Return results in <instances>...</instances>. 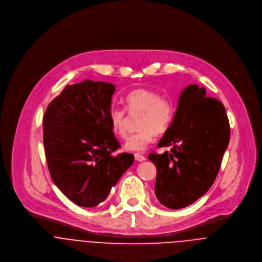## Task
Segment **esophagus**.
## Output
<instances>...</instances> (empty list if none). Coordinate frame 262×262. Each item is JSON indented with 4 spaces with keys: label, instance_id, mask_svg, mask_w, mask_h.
Wrapping results in <instances>:
<instances>
[{
    "label": "esophagus",
    "instance_id": "esophagus-1",
    "mask_svg": "<svg viewBox=\"0 0 262 262\" xmlns=\"http://www.w3.org/2000/svg\"><path fill=\"white\" fill-rule=\"evenodd\" d=\"M134 157H135V160H137V161L146 160V157L144 155H142L141 153H134Z\"/></svg>",
    "mask_w": 262,
    "mask_h": 262
}]
</instances>
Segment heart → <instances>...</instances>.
Returning <instances> with one entry per match:
<instances>
[{
	"instance_id": "1",
	"label": "heart",
	"mask_w": 262,
	"mask_h": 262,
	"mask_svg": "<svg viewBox=\"0 0 262 262\" xmlns=\"http://www.w3.org/2000/svg\"><path fill=\"white\" fill-rule=\"evenodd\" d=\"M125 101L129 112H141L138 122L140 130L128 137L125 149L143 151L152 142L156 133H163L169 128L176 112L173 102L166 97H161L158 92L145 88L130 92ZM109 121L114 134L125 138L127 135L126 109L111 108Z\"/></svg>"
}]
</instances>
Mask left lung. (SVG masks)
I'll return each mask as SVG.
<instances>
[{
  "label": "left lung",
  "mask_w": 262,
  "mask_h": 262,
  "mask_svg": "<svg viewBox=\"0 0 262 262\" xmlns=\"http://www.w3.org/2000/svg\"><path fill=\"white\" fill-rule=\"evenodd\" d=\"M230 140L223 104L206 96L205 88L189 84L183 91L173 121L158 142L171 149L151 152L155 164V195L169 209L189 206L214 184Z\"/></svg>",
  "instance_id": "8db88e82"
}]
</instances>
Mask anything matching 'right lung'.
I'll use <instances>...</instances> for the list:
<instances>
[{
  "mask_svg": "<svg viewBox=\"0 0 262 262\" xmlns=\"http://www.w3.org/2000/svg\"><path fill=\"white\" fill-rule=\"evenodd\" d=\"M115 85L85 79L68 84L43 116V144L53 183L80 207H96L132 165L109 121Z\"/></svg>",
  "mask_w": 262,
  "mask_h": 262,
  "instance_id": "right-lung-1",
  "label": "right lung"
}]
</instances>
